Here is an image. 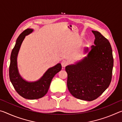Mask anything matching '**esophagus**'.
I'll return each mask as SVG.
<instances>
[{"mask_svg":"<svg viewBox=\"0 0 122 122\" xmlns=\"http://www.w3.org/2000/svg\"><path fill=\"white\" fill-rule=\"evenodd\" d=\"M68 61L66 60H64L61 62V65L63 67H65L66 66L68 65Z\"/></svg>","mask_w":122,"mask_h":122,"instance_id":"obj_1","label":"esophagus"}]
</instances>
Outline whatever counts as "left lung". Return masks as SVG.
Wrapping results in <instances>:
<instances>
[{"instance_id":"obj_1","label":"left lung","mask_w":122,"mask_h":122,"mask_svg":"<svg viewBox=\"0 0 122 122\" xmlns=\"http://www.w3.org/2000/svg\"><path fill=\"white\" fill-rule=\"evenodd\" d=\"M94 45L91 50L86 47V56L75 64L68 65L67 87L75 98L92 101L108 88L112 78L113 59L111 45L100 32L92 30Z\"/></svg>"}]
</instances>
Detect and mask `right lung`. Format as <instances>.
<instances>
[{
  "label": "right lung",
  "instance_id": "right-lung-1",
  "mask_svg": "<svg viewBox=\"0 0 122 122\" xmlns=\"http://www.w3.org/2000/svg\"><path fill=\"white\" fill-rule=\"evenodd\" d=\"M33 32V29L28 28L18 36L15 46L12 51L9 68L10 81L16 92L22 97L28 100H36L44 97L48 92L54 76L62 68L61 63H57L47 69L42 77L36 81H27L21 77L18 71V55L25 36Z\"/></svg>",
  "mask_w": 122,
  "mask_h": 122
}]
</instances>
